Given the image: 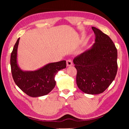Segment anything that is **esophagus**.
I'll return each mask as SVG.
<instances>
[{"mask_svg":"<svg viewBox=\"0 0 129 129\" xmlns=\"http://www.w3.org/2000/svg\"><path fill=\"white\" fill-rule=\"evenodd\" d=\"M73 65L72 61L71 59H68L67 60V66H71Z\"/></svg>","mask_w":129,"mask_h":129,"instance_id":"obj_1","label":"esophagus"}]
</instances>
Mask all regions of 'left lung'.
Segmentation results:
<instances>
[{"label":"left lung","mask_w":129,"mask_h":129,"mask_svg":"<svg viewBox=\"0 0 129 129\" xmlns=\"http://www.w3.org/2000/svg\"><path fill=\"white\" fill-rule=\"evenodd\" d=\"M95 42L91 48L76 56L73 62L77 70L76 83L88 94H99L114 80L117 72V50L108 36L95 27Z\"/></svg>","instance_id":"left-lung-1"}]
</instances>
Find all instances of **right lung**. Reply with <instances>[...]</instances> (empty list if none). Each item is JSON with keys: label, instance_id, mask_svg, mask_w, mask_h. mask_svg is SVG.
<instances>
[{"label": "right lung", "instance_id": "add662e5", "mask_svg": "<svg viewBox=\"0 0 129 129\" xmlns=\"http://www.w3.org/2000/svg\"><path fill=\"white\" fill-rule=\"evenodd\" d=\"M19 39L14 45L10 59L12 75L15 83L30 97H37L48 94L55 86V75L58 71L66 67V61L50 63L36 71H22L18 67L17 61Z\"/></svg>", "mask_w": 129, "mask_h": 129}]
</instances>
